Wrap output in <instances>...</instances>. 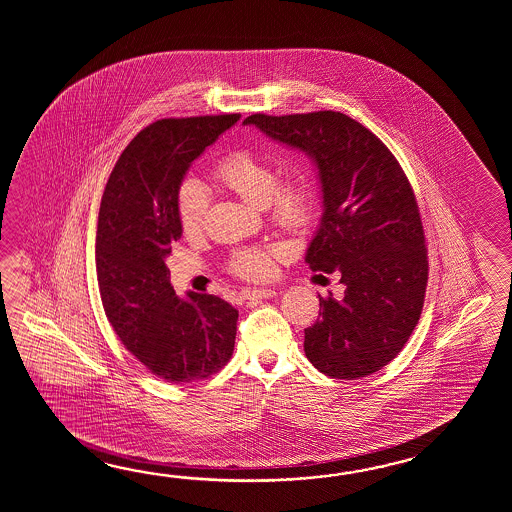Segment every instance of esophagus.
<instances>
[{
    "label": "esophagus",
    "instance_id": "esophagus-1",
    "mask_svg": "<svg viewBox=\"0 0 512 512\" xmlns=\"http://www.w3.org/2000/svg\"><path fill=\"white\" fill-rule=\"evenodd\" d=\"M278 294V289H247L243 291V296L247 300H261V298H272Z\"/></svg>",
    "mask_w": 512,
    "mask_h": 512
}]
</instances>
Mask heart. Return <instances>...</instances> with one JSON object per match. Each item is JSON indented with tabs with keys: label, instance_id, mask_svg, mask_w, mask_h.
I'll return each instance as SVG.
<instances>
[{
	"label": "heart",
	"instance_id": "heart-1",
	"mask_svg": "<svg viewBox=\"0 0 512 512\" xmlns=\"http://www.w3.org/2000/svg\"><path fill=\"white\" fill-rule=\"evenodd\" d=\"M214 177L225 190L252 207L261 208L280 229L300 234L313 223L315 186L302 174L278 181V170L260 153L236 150L225 155L214 168ZM208 197L197 183L188 181L177 194V219L186 236H196L205 225ZM278 247H247L232 252L229 271L245 280H263L274 272Z\"/></svg>",
	"mask_w": 512,
	"mask_h": 512
}]
</instances>
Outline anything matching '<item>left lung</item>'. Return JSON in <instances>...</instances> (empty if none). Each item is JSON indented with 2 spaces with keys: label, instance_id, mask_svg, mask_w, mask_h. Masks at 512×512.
Listing matches in <instances>:
<instances>
[{
  "label": "left lung",
  "instance_id": "1",
  "mask_svg": "<svg viewBox=\"0 0 512 512\" xmlns=\"http://www.w3.org/2000/svg\"><path fill=\"white\" fill-rule=\"evenodd\" d=\"M313 159L322 219L305 263L340 274L344 296H320L305 357L333 379L355 381L395 359L425 304V232L414 190L386 144L340 111L243 120Z\"/></svg>",
  "mask_w": 512,
  "mask_h": 512
}]
</instances>
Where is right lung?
Instances as JSON below:
<instances>
[{
	"label": "right lung",
	"instance_id": "add662e5",
	"mask_svg": "<svg viewBox=\"0 0 512 512\" xmlns=\"http://www.w3.org/2000/svg\"><path fill=\"white\" fill-rule=\"evenodd\" d=\"M238 120L232 113L153 122L120 155L100 203L104 311L126 349L166 382L208 379L234 351L238 311L214 294L179 298L164 260L183 234L177 194L190 164Z\"/></svg>",
	"mask_w": 512,
	"mask_h": 512
}]
</instances>
